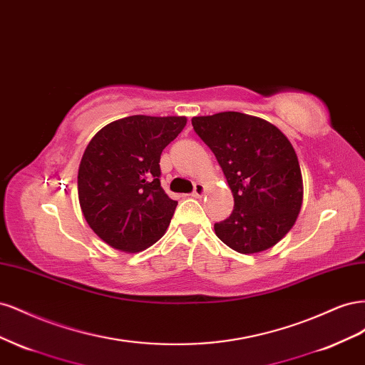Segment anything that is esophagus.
<instances>
[{
	"label": "esophagus",
	"mask_w": 365,
	"mask_h": 365,
	"mask_svg": "<svg viewBox=\"0 0 365 365\" xmlns=\"http://www.w3.org/2000/svg\"><path fill=\"white\" fill-rule=\"evenodd\" d=\"M204 193H205V187H204V184H201V182H195V187H193L192 196L200 197V196H202Z\"/></svg>",
	"instance_id": "1"
}]
</instances>
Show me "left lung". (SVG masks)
Returning a JSON list of instances; mask_svg holds the SVG:
<instances>
[{
	"instance_id": "left-lung-1",
	"label": "left lung",
	"mask_w": 365,
	"mask_h": 365,
	"mask_svg": "<svg viewBox=\"0 0 365 365\" xmlns=\"http://www.w3.org/2000/svg\"><path fill=\"white\" fill-rule=\"evenodd\" d=\"M193 129L212 149L235 197L216 236L242 254L274 247L288 233L303 201L302 170L289 140L274 125L242 113L193 117Z\"/></svg>"
}]
</instances>
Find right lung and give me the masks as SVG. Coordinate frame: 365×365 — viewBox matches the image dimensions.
<instances>
[{"label":"right lung","instance_id":"1","mask_svg":"<svg viewBox=\"0 0 365 365\" xmlns=\"http://www.w3.org/2000/svg\"><path fill=\"white\" fill-rule=\"evenodd\" d=\"M185 117L130 115L101 129L77 175L83 216L108 245L134 252L165 233L178 202L163 190L160 158Z\"/></svg>","mask_w":365,"mask_h":365}]
</instances>
